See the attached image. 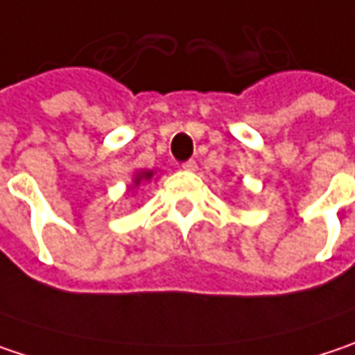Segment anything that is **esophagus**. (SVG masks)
<instances>
[{
    "label": "esophagus",
    "mask_w": 355,
    "mask_h": 355,
    "mask_svg": "<svg viewBox=\"0 0 355 355\" xmlns=\"http://www.w3.org/2000/svg\"><path fill=\"white\" fill-rule=\"evenodd\" d=\"M196 167H198V164H196L193 159H188V162H184V164H182V169H186V171H193Z\"/></svg>",
    "instance_id": "1"
}]
</instances>
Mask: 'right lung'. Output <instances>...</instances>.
Masks as SVG:
<instances>
[{"mask_svg": "<svg viewBox=\"0 0 355 355\" xmlns=\"http://www.w3.org/2000/svg\"><path fill=\"white\" fill-rule=\"evenodd\" d=\"M151 175H153V173H151V171H147V173H141V175H137V180H135V184H139V182H141V178H145V180H149V178H151Z\"/></svg>", "mask_w": 355, "mask_h": 355, "instance_id": "add662e5", "label": "right lung"}]
</instances>
